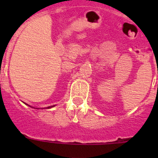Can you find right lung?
Returning <instances> with one entry per match:
<instances>
[{
  "instance_id": "add662e5",
  "label": "right lung",
  "mask_w": 158,
  "mask_h": 158,
  "mask_svg": "<svg viewBox=\"0 0 158 158\" xmlns=\"http://www.w3.org/2000/svg\"><path fill=\"white\" fill-rule=\"evenodd\" d=\"M51 107H52V106H51ZM48 107V108H49V107Z\"/></svg>"
}]
</instances>
